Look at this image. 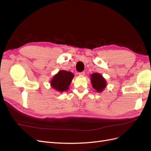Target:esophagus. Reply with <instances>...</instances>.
<instances>
[{
    "instance_id": "obj_1",
    "label": "esophagus",
    "mask_w": 151,
    "mask_h": 151,
    "mask_svg": "<svg viewBox=\"0 0 151 151\" xmlns=\"http://www.w3.org/2000/svg\"><path fill=\"white\" fill-rule=\"evenodd\" d=\"M84 74H85V72H84V71L79 72V75L81 76H84Z\"/></svg>"
}]
</instances>
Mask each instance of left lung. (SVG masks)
<instances>
[{
	"instance_id": "8db88e82",
	"label": "left lung",
	"mask_w": 151,
	"mask_h": 151,
	"mask_svg": "<svg viewBox=\"0 0 151 151\" xmlns=\"http://www.w3.org/2000/svg\"><path fill=\"white\" fill-rule=\"evenodd\" d=\"M91 76V83H92L93 88L96 90L98 93L101 92L106 88V81L101 74H98V73H94Z\"/></svg>"
}]
</instances>
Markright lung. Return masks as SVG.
<instances>
[{"mask_svg":"<svg viewBox=\"0 0 151 151\" xmlns=\"http://www.w3.org/2000/svg\"><path fill=\"white\" fill-rule=\"evenodd\" d=\"M73 77L74 74L72 72L60 70L53 77L51 81V86L59 92H63L68 89Z\"/></svg>","mask_w":151,"mask_h":151,"instance_id":"1","label":"right lung"}]
</instances>
